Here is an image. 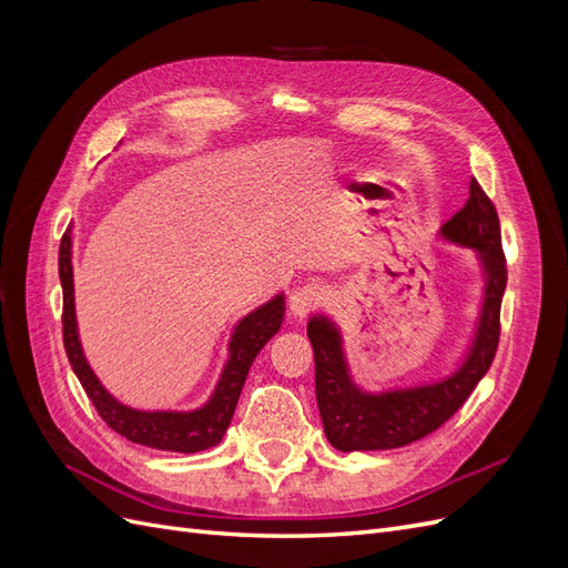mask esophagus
<instances>
[{
  "mask_svg": "<svg viewBox=\"0 0 568 568\" xmlns=\"http://www.w3.org/2000/svg\"><path fill=\"white\" fill-rule=\"evenodd\" d=\"M322 303H324V288L320 284H303L294 288V294L288 298L291 315L298 320L315 313L317 307H322Z\"/></svg>",
  "mask_w": 568,
  "mask_h": 568,
  "instance_id": "obj_1",
  "label": "esophagus"
}]
</instances>
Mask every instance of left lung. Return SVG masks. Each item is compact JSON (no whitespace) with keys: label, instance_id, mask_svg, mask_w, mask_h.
<instances>
[{"label":"left lung","instance_id":"obj_1","mask_svg":"<svg viewBox=\"0 0 568 568\" xmlns=\"http://www.w3.org/2000/svg\"><path fill=\"white\" fill-rule=\"evenodd\" d=\"M440 234L455 244L478 251L486 270V298L478 332L464 365L440 384L369 395L353 386L341 336L326 317L307 322V338L315 353V393L324 434L336 450H390L415 443L448 422L467 403L476 384L490 369L500 343V305L507 286L500 217L476 180L469 199Z\"/></svg>","mask_w":568,"mask_h":568}]
</instances>
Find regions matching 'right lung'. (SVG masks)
Returning <instances> with one entry per match:
<instances>
[{"instance_id":"add662e5","label":"right lung","mask_w":568,"mask_h":568,"mask_svg":"<svg viewBox=\"0 0 568 568\" xmlns=\"http://www.w3.org/2000/svg\"><path fill=\"white\" fill-rule=\"evenodd\" d=\"M59 277L63 286V348L84 393L115 434L146 448L170 453H199L217 445L232 422L239 395H242L248 369L265 343L280 332L284 317V298L277 296L236 324L230 341V363L222 369L217 388L209 405L194 412H140L120 405L99 384L88 359L82 355L75 305H73V265H71V232L65 230L59 246Z\"/></svg>"}]
</instances>
